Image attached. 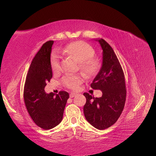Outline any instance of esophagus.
<instances>
[{
  "label": "esophagus",
  "instance_id": "obj_1",
  "mask_svg": "<svg viewBox=\"0 0 156 156\" xmlns=\"http://www.w3.org/2000/svg\"><path fill=\"white\" fill-rule=\"evenodd\" d=\"M76 95H77L76 93H75V92H71L70 94H69V97H70V98H73L74 96H75Z\"/></svg>",
  "mask_w": 156,
  "mask_h": 156
}]
</instances>
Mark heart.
Here are the masks:
<instances>
[{
    "instance_id": "b5f03b06",
    "label": "heart",
    "mask_w": 156,
    "mask_h": 156,
    "mask_svg": "<svg viewBox=\"0 0 156 156\" xmlns=\"http://www.w3.org/2000/svg\"><path fill=\"white\" fill-rule=\"evenodd\" d=\"M62 53L66 55L79 61V66L87 75L92 76L96 75L100 67L99 60L93 58L94 49L92 47L83 41L73 42L66 45L62 49ZM51 68L54 73L60 70V56L56 53L52 54L50 59ZM84 81V77L80 74L68 75L61 79V83L69 89L76 90Z\"/></svg>"
}]
</instances>
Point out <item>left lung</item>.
<instances>
[{
	"mask_svg": "<svg viewBox=\"0 0 156 156\" xmlns=\"http://www.w3.org/2000/svg\"><path fill=\"white\" fill-rule=\"evenodd\" d=\"M103 50L101 68L90 84L100 90L102 96L94 98L84 93L87 101L84 115L87 120L98 129H105L114 124L124 109L126 89L124 74L114 51L103 39L96 40Z\"/></svg>",
	"mask_w": 156,
	"mask_h": 156,
	"instance_id": "left-lung-1",
	"label": "left lung"
}]
</instances>
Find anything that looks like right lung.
Masks as SVG:
<instances>
[{"label": "right lung", "mask_w": 156, "mask_h": 156, "mask_svg": "<svg viewBox=\"0 0 156 156\" xmlns=\"http://www.w3.org/2000/svg\"><path fill=\"white\" fill-rule=\"evenodd\" d=\"M53 43L45 42L33 58L23 92L28 112L34 123L44 129H52L60 123L69 98L67 92L47 94L44 90L46 83L53 77L50 59Z\"/></svg>", "instance_id": "add662e5"}]
</instances>
